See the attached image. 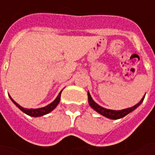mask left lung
Returning a JSON list of instances; mask_svg holds the SVG:
<instances>
[{
  "label": "left lung",
  "mask_w": 155,
  "mask_h": 155,
  "mask_svg": "<svg viewBox=\"0 0 155 155\" xmlns=\"http://www.w3.org/2000/svg\"><path fill=\"white\" fill-rule=\"evenodd\" d=\"M145 96V94H144ZM144 96H143L141 101L136 104L135 105H134L133 107L127 108V109H124V110H109V109H105V108L102 107L101 105H99L97 103H95L93 99L91 97L90 92L88 91V101H89V104L91 105V107L94 110L98 112L99 114H102L103 116L106 117V118H109L110 120H119V119H121L123 118L125 115H127L128 114H130V112H132L133 110H134L137 107H139L141 103L143 102V99H144Z\"/></svg>",
  "instance_id": "1"
}]
</instances>
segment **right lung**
I'll use <instances>...</instances> for the list:
<instances>
[{"label": "right lung", "instance_id": "1", "mask_svg": "<svg viewBox=\"0 0 155 155\" xmlns=\"http://www.w3.org/2000/svg\"><path fill=\"white\" fill-rule=\"evenodd\" d=\"M61 92H62V91L59 93L56 99H55L52 103H51L50 104H48L46 106H45V107L38 108V109H26V108H23L22 106H21L20 104H17L11 96H10V98H11V100H12V102H13V103H14V104H15L22 112H24L25 114H28V115L32 117H40L48 114V113H50V112H51L54 109H55V107L57 106L58 104L60 103V101H61Z\"/></svg>", "mask_w": 155, "mask_h": 155}]
</instances>
